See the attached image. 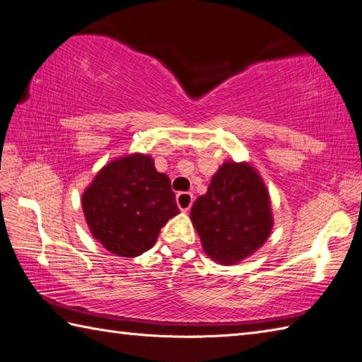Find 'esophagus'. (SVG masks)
Returning <instances> with one entry per match:
<instances>
[{"label":"esophagus","instance_id":"1","mask_svg":"<svg viewBox=\"0 0 362 362\" xmlns=\"http://www.w3.org/2000/svg\"><path fill=\"white\" fill-rule=\"evenodd\" d=\"M176 203H178L182 212H189L192 203H194V195H192L190 192H180V194L176 195Z\"/></svg>","mask_w":362,"mask_h":362}]
</instances>
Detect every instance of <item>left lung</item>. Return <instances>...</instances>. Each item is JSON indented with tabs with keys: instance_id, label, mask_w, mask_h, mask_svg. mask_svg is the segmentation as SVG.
Returning <instances> with one entry per match:
<instances>
[{
	"instance_id": "left-lung-1",
	"label": "left lung",
	"mask_w": 362,
	"mask_h": 362,
	"mask_svg": "<svg viewBox=\"0 0 362 362\" xmlns=\"http://www.w3.org/2000/svg\"><path fill=\"white\" fill-rule=\"evenodd\" d=\"M190 218L203 250L220 264H235L267 240L272 212L267 189L248 164L225 162L198 197Z\"/></svg>"
}]
</instances>
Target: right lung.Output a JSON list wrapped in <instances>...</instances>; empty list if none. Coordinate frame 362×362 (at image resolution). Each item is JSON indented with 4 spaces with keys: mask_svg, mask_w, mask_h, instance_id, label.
I'll return each mask as SVG.
<instances>
[{
    "mask_svg": "<svg viewBox=\"0 0 362 362\" xmlns=\"http://www.w3.org/2000/svg\"><path fill=\"white\" fill-rule=\"evenodd\" d=\"M83 209L93 238L123 257L148 252L160 228L180 214L168 176L144 154L103 168L84 192Z\"/></svg>",
    "mask_w": 362,
    "mask_h": 362,
    "instance_id": "add662e5",
    "label": "right lung"
}]
</instances>
